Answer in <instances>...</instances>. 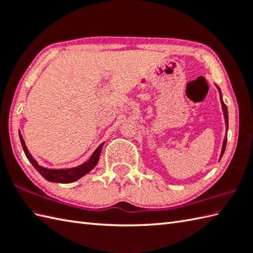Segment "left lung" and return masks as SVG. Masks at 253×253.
I'll use <instances>...</instances> for the list:
<instances>
[{
	"instance_id": "1",
	"label": "left lung",
	"mask_w": 253,
	"mask_h": 253,
	"mask_svg": "<svg viewBox=\"0 0 253 253\" xmlns=\"http://www.w3.org/2000/svg\"><path fill=\"white\" fill-rule=\"evenodd\" d=\"M215 87L218 90V93H219V99H221V103H222V110H223V114H224V120H225V126H226V135L224 137V140H223V144H222V151H221V155H219V160L222 159L224 151H225V148H226V142H227V130H228V111H227V106L225 105L224 101H223V95H222V91L219 89V87L217 84H215Z\"/></svg>"
}]
</instances>
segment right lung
I'll use <instances>...</instances> for the list:
<instances>
[{"instance_id": "obj_1", "label": "right lung", "mask_w": 253, "mask_h": 253, "mask_svg": "<svg viewBox=\"0 0 253 253\" xmlns=\"http://www.w3.org/2000/svg\"><path fill=\"white\" fill-rule=\"evenodd\" d=\"M19 139L27 159H28L29 162L34 165V168L39 171L41 176L43 177V178H45L47 181L61 182V184H68V182L76 181L79 178H82V177L84 176L85 174H88L91 169H93L99 162L102 147H103V144L105 143V142H102L100 146L94 150V152L89 158V160L78 166L69 168V169H47V168H44V166L40 165L35 160V158L32 157L28 148L26 146L23 135H21L20 131H19Z\"/></svg>"}]
</instances>
